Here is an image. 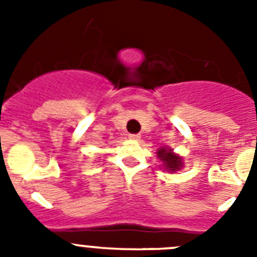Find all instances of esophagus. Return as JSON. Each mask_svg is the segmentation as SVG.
<instances>
[{"label":"esophagus","mask_w":257,"mask_h":257,"mask_svg":"<svg viewBox=\"0 0 257 257\" xmlns=\"http://www.w3.org/2000/svg\"><path fill=\"white\" fill-rule=\"evenodd\" d=\"M128 138H130V139H133V140H138L140 136L138 135V134H130V135H128Z\"/></svg>","instance_id":"34e87169"}]
</instances>
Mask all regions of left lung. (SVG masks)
I'll use <instances>...</instances> for the list:
<instances>
[{"instance_id": "8db88e82", "label": "left lung", "mask_w": 257, "mask_h": 257, "mask_svg": "<svg viewBox=\"0 0 257 257\" xmlns=\"http://www.w3.org/2000/svg\"><path fill=\"white\" fill-rule=\"evenodd\" d=\"M158 157H160V160L163 162V165L166 166V169L170 170L171 172L176 171V170H179L183 166V163L180 161V157L172 153L171 149H160L158 151Z\"/></svg>"}]
</instances>
